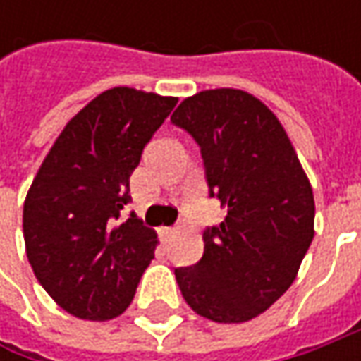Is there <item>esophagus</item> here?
Segmentation results:
<instances>
[{
    "label": "esophagus",
    "mask_w": 361,
    "mask_h": 361,
    "mask_svg": "<svg viewBox=\"0 0 361 361\" xmlns=\"http://www.w3.org/2000/svg\"><path fill=\"white\" fill-rule=\"evenodd\" d=\"M160 233H162V237H164V239H169V237H171V235L174 233V229L173 227H162V229H160Z\"/></svg>",
    "instance_id": "esophagus-1"
}]
</instances>
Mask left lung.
Listing matches in <instances>:
<instances>
[{
  "label": "left lung",
  "mask_w": 361,
  "mask_h": 361,
  "mask_svg": "<svg viewBox=\"0 0 361 361\" xmlns=\"http://www.w3.org/2000/svg\"><path fill=\"white\" fill-rule=\"evenodd\" d=\"M171 122L199 145L209 197L227 209L202 233L201 261L174 269L176 283L202 317L249 322L289 289L312 245V185L281 122L247 92H199Z\"/></svg>",
  "instance_id": "8db88e82"
}]
</instances>
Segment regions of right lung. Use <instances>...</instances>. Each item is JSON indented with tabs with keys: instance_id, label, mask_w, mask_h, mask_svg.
<instances>
[{
	"instance_id": "add662e5",
	"label": "right lung",
	"mask_w": 361,
	"mask_h": 361,
	"mask_svg": "<svg viewBox=\"0 0 361 361\" xmlns=\"http://www.w3.org/2000/svg\"><path fill=\"white\" fill-rule=\"evenodd\" d=\"M176 98L112 88L66 124L23 202V239L37 281L80 319L130 305L157 235L124 219L130 174Z\"/></svg>"
}]
</instances>
